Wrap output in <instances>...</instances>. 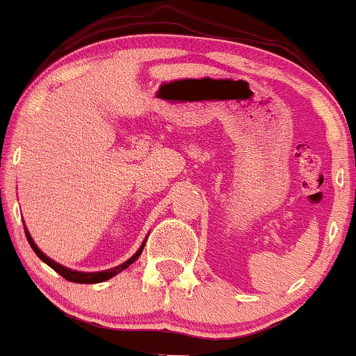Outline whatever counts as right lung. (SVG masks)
Here are the masks:
<instances>
[{
  "label": "right lung",
  "instance_id": "1",
  "mask_svg": "<svg viewBox=\"0 0 356 356\" xmlns=\"http://www.w3.org/2000/svg\"><path fill=\"white\" fill-rule=\"evenodd\" d=\"M25 235H27V241H29L30 247H32V249H33V252H35L37 256H39L40 259H42L44 263L47 264V266H51L56 273H59V275H61L63 278L68 280V282H73V283H100V282H106V280H111L112 276H115V275H118V273H121L122 269L128 268L129 264H133L134 261H136L138 257H140L141 250H143V247H145V242H143L140 249L136 250V254H134L133 257H129V259L126 261V263L119 264V266H115V268H112V269H106V271H99V273H81V271H74V269L65 268V266H63V264H58V263H56V261H52L51 257H47L46 254H44L42 250H40L39 247L35 245V242H33V238L30 237L27 228H25Z\"/></svg>",
  "mask_w": 356,
  "mask_h": 356
}]
</instances>
